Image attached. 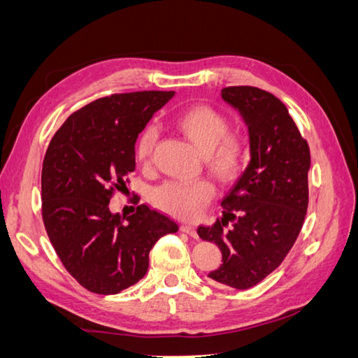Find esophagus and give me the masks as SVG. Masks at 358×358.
Returning <instances> with one entry per match:
<instances>
[{
	"label": "esophagus",
	"mask_w": 358,
	"mask_h": 358,
	"mask_svg": "<svg viewBox=\"0 0 358 358\" xmlns=\"http://www.w3.org/2000/svg\"><path fill=\"white\" fill-rule=\"evenodd\" d=\"M180 230L183 231V233H186V235H189L191 238H197L196 229H194V227L189 225V224H181V225H180Z\"/></svg>",
	"instance_id": "1"
}]
</instances>
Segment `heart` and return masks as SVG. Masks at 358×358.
<instances>
[{
    "label": "heart",
    "mask_w": 358,
    "mask_h": 358,
    "mask_svg": "<svg viewBox=\"0 0 358 358\" xmlns=\"http://www.w3.org/2000/svg\"><path fill=\"white\" fill-rule=\"evenodd\" d=\"M177 127L181 133L203 153L205 167L214 178L230 183L243 172L249 159V145L244 136L229 133L227 117L208 105H196L180 113ZM158 141V131L153 125L142 129L136 141V158L142 164L152 159ZM214 196V187L205 180L194 183L167 181L153 191L152 201L171 216L180 219H194L210 203Z\"/></svg>",
    "instance_id": "heart-1"
}]
</instances>
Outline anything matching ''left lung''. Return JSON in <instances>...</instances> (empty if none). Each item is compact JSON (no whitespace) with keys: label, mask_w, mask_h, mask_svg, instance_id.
Wrapping results in <instances>:
<instances>
[{"label":"left lung","mask_w":358,"mask_h":358,"mask_svg":"<svg viewBox=\"0 0 358 358\" xmlns=\"http://www.w3.org/2000/svg\"><path fill=\"white\" fill-rule=\"evenodd\" d=\"M222 100L241 115L250 159L222 200V217L200 225L197 233L222 252V264L208 277L247 289L280 266L301 233L308 206L310 148L287 106L266 90L225 87ZM229 223L231 230L224 231Z\"/></svg>","instance_id":"obj_1"}]
</instances>
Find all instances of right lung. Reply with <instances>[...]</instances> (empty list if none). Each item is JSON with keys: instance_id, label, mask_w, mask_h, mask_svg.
<instances>
[{"instance_id": "add662e5", "label": "right lung", "mask_w": 358, "mask_h": 358, "mask_svg": "<svg viewBox=\"0 0 358 358\" xmlns=\"http://www.w3.org/2000/svg\"><path fill=\"white\" fill-rule=\"evenodd\" d=\"M175 92L144 90L89 103L57 129L42 167V217L57 257L78 283L117 294L147 274L148 253L178 225L139 205L109 210L114 189L136 169V141Z\"/></svg>"}]
</instances>
